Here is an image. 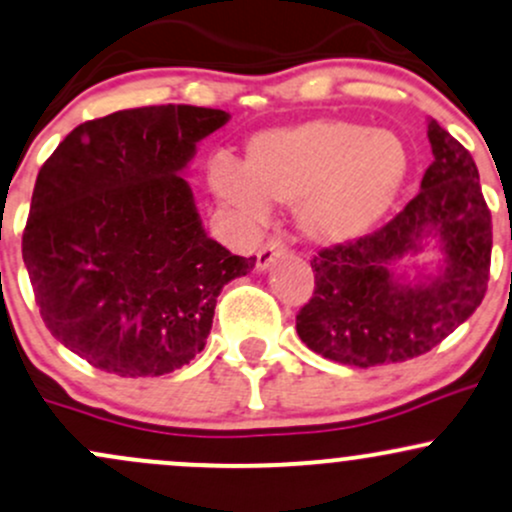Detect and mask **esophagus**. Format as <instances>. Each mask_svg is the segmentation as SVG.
<instances>
[{"mask_svg": "<svg viewBox=\"0 0 512 512\" xmlns=\"http://www.w3.org/2000/svg\"><path fill=\"white\" fill-rule=\"evenodd\" d=\"M284 252H286V245L282 243V240L279 238L267 240V243L257 250V269H260V272H265V269L272 265L279 255H284Z\"/></svg>", "mask_w": 512, "mask_h": 512, "instance_id": "34e87169", "label": "esophagus"}]
</instances>
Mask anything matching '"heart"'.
Segmentation results:
<instances>
[{"mask_svg": "<svg viewBox=\"0 0 512 512\" xmlns=\"http://www.w3.org/2000/svg\"><path fill=\"white\" fill-rule=\"evenodd\" d=\"M408 148L386 128L347 119H313L257 133L245 165L211 162L209 182L240 218L262 223L269 201L296 204L303 233L318 243H345L374 228L401 194Z\"/></svg>", "mask_w": 512, "mask_h": 512, "instance_id": "1", "label": "heart"}]
</instances>
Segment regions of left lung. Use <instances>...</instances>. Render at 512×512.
<instances>
[{"label":"left lung","instance_id":"8db88e82","mask_svg":"<svg viewBox=\"0 0 512 512\" xmlns=\"http://www.w3.org/2000/svg\"><path fill=\"white\" fill-rule=\"evenodd\" d=\"M432 165L420 192L384 228L323 247L311 260L313 296L296 316L313 352L350 367L406 362L440 345L481 306L491 272L493 226L469 150L437 121L428 123ZM443 247L435 278L406 283L395 262Z\"/></svg>","mask_w":512,"mask_h":512}]
</instances>
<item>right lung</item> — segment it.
Wrapping results in <instances>:
<instances>
[{"label":"right lung","instance_id":"add662e5","mask_svg":"<svg viewBox=\"0 0 512 512\" xmlns=\"http://www.w3.org/2000/svg\"><path fill=\"white\" fill-rule=\"evenodd\" d=\"M230 116L167 104L84 121L43 162L21 252L46 328L101 372L162 376L204 350L230 279L182 170Z\"/></svg>","mask_w":512,"mask_h":512}]
</instances>
